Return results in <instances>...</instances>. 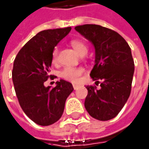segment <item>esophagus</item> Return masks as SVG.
I'll return each mask as SVG.
<instances>
[{"label": "esophagus", "instance_id": "34e87169", "mask_svg": "<svg viewBox=\"0 0 149 149\" xmlns=\"http://www.w3.org/2000/svg\"><path fill=\"white\" fill-rule=\"evenodd\" d=\"M73 88H74V90H77L78 86H77V85H76V84H73Z\"/></svg>", "mask_w": 149, "mask_h": 149}]
</instances>
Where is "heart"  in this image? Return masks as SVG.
Listing matches in <instances>:
<instances>
[{
  "mask_svg": "<svg viewBox=\"0 0 149 149\" xmlns=\"http://www.w3.org/2000/svg\"><path fill=\"white\" fill-rule=\"evenodd\" d=\"M71 45L72 46V48L77 52V53L81 55L82 54H86L87 53V46L86 45L80 40H71L70 42ZM57 54H58V49L57 47H55L53 50V53H52V60L53 62L56 61V58H57ZM83 70L81 68H73V67H66L64 68L60 72V77L62 78L65 79L68 81L71 82L76 83L78 81L79 78L81 77V75L82 74Z\"/></svg>",
  "mask_w": 149,
  "mask_h": 149,
  "instance_id": "b5f03b06",
  "label": "heart"
}]
</instances>
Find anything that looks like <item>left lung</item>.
Segmentation results:
<instances>
[{"instance_id": "8db88e82", "label": "left lung", "mask_w": 149, "mask_h": 149, "mask_svg": "<svg viewBox=\"0 0 149 149\" xmlns=\"http://www.w3.org/2000/svg\"><path fill=\"white\" fill-rule=\"evenodd\" d=\"M75 30L95 47V65L91 77L100 83V90L87 86L85 108L100 121L113 119L120 113L130 95L134 71L131 49L117 32L95 24L77 26Z\"/></svg>"}]
</instances>
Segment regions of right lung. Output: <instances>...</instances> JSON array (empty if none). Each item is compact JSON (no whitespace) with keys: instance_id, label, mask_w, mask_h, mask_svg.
Returning a JSON list of instances; mask_svg holds the SVG:
<instances>
[{"instance_id":"right-lung-1","label":"right lung","mask_w":149,"mask_h":149,"mask_svg":"<svg viewBox=\"0 0 149 149\" xmlns=\"http://www.w3.org/2000/svg\"><path fill=\"white\" fill-rule=\"evenodd\" d=\"M71 29L38 32L19 50L14 62L12 80L20 107L37 125H49L58 121L67 98L73 91L72 85L62 79L54 88L44 85L49 77L54 49Z\"/></svg>"}]
</instances>
